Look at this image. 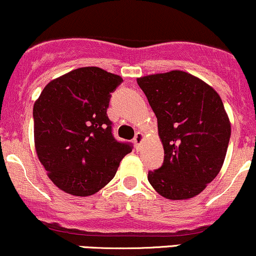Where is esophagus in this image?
<instances>
[{
  "label": "esophagus",
  "mask_w": 256,
  "mask_h": 256,
  "mask_svg": "<svg viewBox=\"0 0 256 256\" xmlns=\"http://www.w3.org/2000/svg\"><path fill=\"white\" fill-rule=\"evenodd\" d=\"M142 141H144V134H142V132H137L136 135H135V138H134V142H135L137 148H138V147L141 146Z\"/></svg>",
  "instance_id": "1"
}]
</instances>
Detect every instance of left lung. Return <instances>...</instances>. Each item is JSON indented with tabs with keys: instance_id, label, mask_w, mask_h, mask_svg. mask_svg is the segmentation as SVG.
I'll use <instances>...</instances> for the list:
<instances>
[{
	"instance_id": "obj_1",
	"label": "left lung",
	"mask_w": 256,
	"mask_h": 256,
	"mask_svg": "<svg viewBox=\"0 0 256 256\" xmlns=\"http://www.w3.org/2000/svg\"><path fill=\"white\" fill-rule=\"evenodd\" d=\"M158 121L162 166L148 172L154 190L169 200L198 195L220 173L230 138L222 99L204 80L182 71L137 80Z\"/></svg>"
}]
</instances>
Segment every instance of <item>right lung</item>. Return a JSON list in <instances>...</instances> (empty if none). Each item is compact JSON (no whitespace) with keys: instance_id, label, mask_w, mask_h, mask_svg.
<instances>
[{"instance_id":"add662e5","label":"right lung","mask_w":256,"mask_h":256,"mask_svg":"<svg viewBox=\"0 0 256 256\" xmlns=\"http://www.w3.org/2000/svg\"><path fill=\"white\" fill-rule=\"evenodd\" d=\"M121 82L99 67H82L51 80L34 104L38 158L62 192L76 196L99 192L132 150L130 142L115 138L106 115Z\"/></svg>"}]
</instances>
